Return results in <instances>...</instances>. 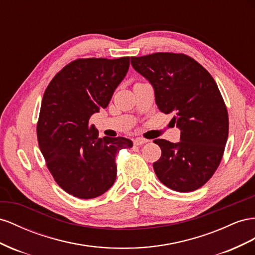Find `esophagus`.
Instances as JSON below:
<instances>
[{
	"mask_svg": "<svg viewBox=\"0 0 255 255\" xmlns=\"http://www.w3.org/2000/svg\"><path fill=\"white\" fill-rule=\"evenodd\" d=\"M147 142H148V140L143 139V137H136V139L133 140V143H134L135 145H143V144L147 143Z\"/></svg>",
	"mask_w": 255,
	"mask_h": 255,
	"instance_id": "esophagus-1",
	"label": "esophagus"
}]
</instances>
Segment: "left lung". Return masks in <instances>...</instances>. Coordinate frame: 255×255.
Segmentation results:
<instances>
[{
  "label": "left lung",
  "mask_w": 255,
  "mask_h": 255,
  "mask_svg": "<svg viewBox=\"0 0 255 255\" xmlns=\"http://www.w3.org/2000/svg\"><path fill=\"white\" fill-rule=\"evenodd\" d=\"M135 71L154 87L156 105L172 113L180 141L155 140L161 157L152 166L168 188L191 192L214 175L229 135V115L214 78L192 57L158 52L131 57Z\"/></svg>",
  "instance_id": "8db88e82"
}]
</instances>
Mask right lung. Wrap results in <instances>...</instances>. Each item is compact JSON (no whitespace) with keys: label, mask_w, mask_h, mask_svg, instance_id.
I'll return each instance as SVG.
<instances>
[{"label":"right lung","mask_w":255,"mask_h":255,"mask_svg":"<svg viewBox=\"0 0 255 255\" xmlns=\"http://www.w3.org/2000/svg\"><path fill=\"white\" fill-rule=\"evenodd\" d=\"M130 57L79 59L57 72L43 94L37 139L50 173L79 199L104 194L116 179L115 157L132 147L126 137H98L90 118L107 108L129 69Z\"/></svg>","instance_id":"add662e5"}]
</instances>
